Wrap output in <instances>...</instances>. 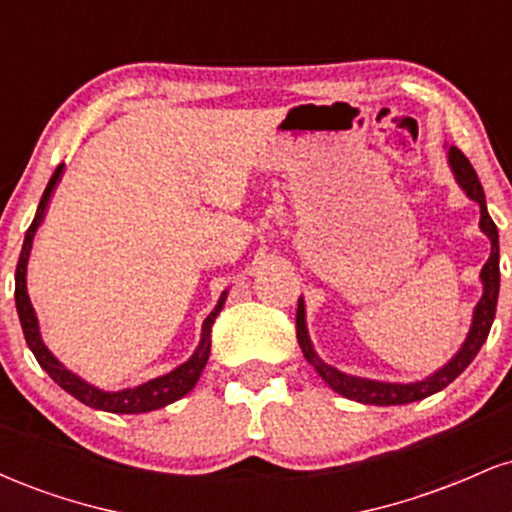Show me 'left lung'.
<instances>
[{"label":"left lung","instance_id":"left-lung-1","mask_svg":"<svg viewBox=\"0 0 512 512\" xmlns=\"http://www.w3.org/2000/svg\"><path fill=\"white\" fill-rule=\"evenodd\" d=\"M450 166L455 170V178L462 185V190L467 192V197H472L474 202L481 207V231L491 238V257L489 262L484 264L481 269V281H484V296L474 310V322L472 330H469L467 342L462 344L460 354H457L448 366H443L438 373H433L431 378L421 380V383H378V380H363V378H354V375L339 373L337 368L327 366L325 361H320L317 354L310 346L308 332H305V313H303V301L298 303V313H296V334H298V344H301L303 356L308 358V363L313 366L320 378L325 380L327 385L332 387L334 392L339 395L356 399V402L363 404H378V407H390V404H409L416 402V399H424L433 392L443 390L448 387L457 375L462 373L469 363L474 361V356L479 354L481 344L486 342L489 337V330L493 325V317H496V303H498V289H501V269H498V228L493 219L486 211V197H484V187H481L477 170L472 168V163L467 161V156L462 154L460 149L452 146L450 149Z\"/></svg>","mask_w":512,"mask_h":512}]
</instances>
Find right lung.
<instances>
[{
	"label": "right lung",
	"mask_w": 512,
	"mask_h": 512,
	"mask_svg": "<svg viewBox=\"0 0 512 512\" xmlns=\"http://www.w3.org/2000/svg\"><path fill=\"white\" fill-rule=\"evenodd\" d=\"M62 168H64V163H60V166L55 168V173H52L48 187H45L43 197H40L38 211H35V219H33L31 226H28L26 240H23V248H21L19 264H16V291H14V296H16V310H19V320H21V327H23V337H26V344L31 346L35 361H38L40 366L45 368V373H48L50 378L62 387V390H67L69 395L79 399V402H84L86 407L113 411V414H144V411H154V409L166 407V404L175 402V399H180L182 395H187V392L195 387L199 375H202L204 366H207L209 351H211V325H214L216 315H219V310L223 308L226 293L221 296V301L214 308V313H211L207 320H204L202 342H199L195 356H192L187 363H182L180 368H175L173 373L163 375V378L149 380V383L132 387V390H122V392H103V390H98V387L84 383L81 378H76L74 373H69V370L64 368L62 363L57 361V358L52 356L48 349H45L43 339H40V332H38V317H35V313H33L31 298H28V291H26V262H28V255H31L33 236H35V231H38L40 221H43L45 209H48L52 190H55L57 180L62 178Z\"/></svg>",
	"instance_id": "add662e5"
}]
</instances>
